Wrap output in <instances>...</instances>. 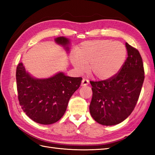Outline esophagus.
I'll list each match as a JSON object with an SVG mask.
<instances>
[{
	"label": "esophagus",
	"instance_id": "34e87169",
	"mask_svg": "<svg viewBox=\"0 0 155 155\" xmlns=\"http://www.w3.org/2000/svg\"><path fill=\"white\" fill-rule=\"evenodd\" d=\"M88 83H89V81H88L87 79H85V78H83V81H82L81 85H82V86H87V85H88Z\"/></svg>",
	"mask_w": 155,
	"mask_h": 155
}]
</instances>
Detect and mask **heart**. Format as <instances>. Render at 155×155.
I'll use <instances>...</instances> for the list:
<instances>
[{
    "label": "heart",
    "instance_id": "obj_1",
    "mask_svg": "<svg viewBox=\"0 0 155 155\" xmlns=\"http://www.w3.org/2000/svg\"><path fill=\"white\" fill-rule=\"evenodd\" d=\"M127 50L120 42L109 40L85 41L76 49L71 61L77 71L90 73L101 80L114 77L119 71L126 59Z\"/></svg>",
    "mask_w": 155,
    "mask_h": 155
}]
</instances>
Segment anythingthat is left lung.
I'll return each instance as SVG.
<instances>
[{"label": "left lung", "instance_id": "1", "mask_svg": "<svg viewBox=\"0 0 155 155\" xmlns=\"http://www.w3.org/2000/svg\"><path fill=\"white\" fill-rule=\"evenodd\" d=\"M128 57L119 72L107 80L90 81L93 97L89 110L95 121L105 126L121 123L135 107L144 79L142 57L126 42Z\"/></svg>", "mask_w": 155, "mask_h": 155}]
</instances>
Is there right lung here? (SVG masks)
<instances>
[{
  "label": "right lung",
  "mask_w": 155,
  "mask_h": 155,
  "mask_svg": "<svg viewBox=\"0 0 155 155\" xmlns=\"http://www.w3.org/2000/svg\"><path fill=\"white\" fill-rule=\"evenodd\" d=\"M57 43L68 51L69 40L61 37ZM18 98L22 110L36 123L51 124L60 120L67 110L68 101L79 88L81 77H70L63 72L44 79L32 77L22 62L16 67Z\"/></svg>",
  "instance_id": "obj_1"
}]
</instances>
